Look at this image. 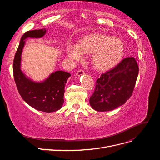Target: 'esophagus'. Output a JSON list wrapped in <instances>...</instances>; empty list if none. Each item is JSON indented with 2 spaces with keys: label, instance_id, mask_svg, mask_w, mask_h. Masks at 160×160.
Segmentation results:
<instances>
[{
  "label": "esophagus",
  "instance_id": "34e87169",
  "mask_svg": "<svg viewBox=\"0 0 160 160\" xmlns=\"http://www.w3.org/2000/svg\"><path fill=\"white\" fill-rule=\"evenodd\" d=\"M83 74H85V72H84V71L83 70H79L77 72V73H76V75L77 76H78V77H80V76H81L82 75H83Z\"/></svg>",
  "mask_w": 160,
  "mask_h": 160
}]
</instances>
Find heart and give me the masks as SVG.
<instances>
[{
    "label": "heart",
    "mask_w": 160,
    "mask_h": 160,
    "mask_svg": "<svg viewBox=\"0 0 160 160\" xmlns=\"http://www.w3.org/2000/svg\"><path fill=\"white\" fill-rule=\"evenodd\" d=\"M124 52L125 45L121 38L98 32L83 36L77 45H69L67 49L68 56L75 61L81 60L82 55H92V65L99 71L113 68L122 61Z\"/></svg>",
    "instance_id": "obj_1"
}]
</instances>
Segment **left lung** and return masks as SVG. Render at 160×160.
Wrapping results in <instances>:
<instances>
[{"mask_svg":"<svg viewBox=\"0 0 160 160\" xmlns=\"http://www.w3.org/2000/svg\"><path fill=\"white\" fill-rule=\"evenodd\" d=\"M138 72V62L131 57L125 58L113 69L101 75L89 99L91 108L103 112L123 105L132 95Z\"/></svg>","mask_w":160,"mask_h":160,"instance_id":"left-lung-1","label":"left lung"}]
</instances>
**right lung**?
I'll return each mask as SVG.
<instances>
[{
    "instance_id": "right-lung-1",
    "label": "right lung",
    "mask_w": 160,
    "mask_h": 160,
    "mask_svg": "<svg viewBox=\"0 0 160 160\" xmlns=\"http://www.w3.org/2000/svg\"><path fill=\"white\" fill-rule=\"evenodd\" d=\"M46 34V29L26 32L19 43L13 61V75L19 94L22 99L38 111L51 113L59 110L64 103L65 85L71 76L69 72L56 71L42 81H35L21 70V55L25 39L39 38Z\"/></svg>"
}]
</instances>
